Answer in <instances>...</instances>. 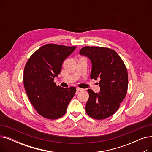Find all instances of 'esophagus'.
I'll use <instances>...</instances> for the list:
<instances>
[{"mask_svg":"<svg viewBox=\"0 0 152 152\" xmlns=\"http://www.w3.org/2000/svg\"><path fill=\"white\" fill-rule=\"evenodd\" d=\"M76 90H77V92H79V91H84V89H81V88H79V87H77Z\"/></svg>","mask_w":152,"mask_h":152,"instance_id":"1","label":"esophagus"}]
</instances>
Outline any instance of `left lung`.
<instances>
[{"label": "left lung", "mask_w": 152, "mask_h": 152, "mask_svg": "<svg viewBox=\"0 0 152 152\" xmlns=\"http://www.w3.org/2000/svg\"><path fill=\"white\" fill-rule=\"evenodd\" d=\"M92 62L91 78L100 79V92L88 89L89 97L86 105L87 114L99 119L113 115L124 99L128 87V75L125 64L113 49L102 47H83L79 51Z\"/></svg>", "instance_id": "left-lung-1"}]
</instances>
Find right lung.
<instances>
[{"label":"right lung","mask_w":152,"mask_h":152,"mask_svg":"<svg viewBox=\"0 0 152 152\" xmlns=\"http://www.w3.org/2000/svg\"><path fill=\"white\" fill-rule=\"evenodd\" d=\"M76 47L47 44L34 52L24 69L23 84L37 112L44 118L56 119L65 114L76 89L63 88L53 81L61 70L63 61Z\"/></svg>","instance_id":"right-lung-1"}]
</instances>
